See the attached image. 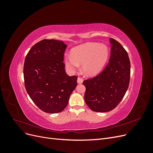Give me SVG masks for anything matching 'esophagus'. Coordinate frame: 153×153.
<instances>
[{
  "instance_id": "34e87169",
  "label": "esophagus",
  "mask_w": 153,
  "mask_h": 153,
  "mask_svg": "<svg viewBox=\"0 0 153 153\" xmlns=\"http://www.w3.org/2000/svg\"><path fill=\"white\" fill-rule=\"evenodd\" d=\"M83 81H84V80H83L82 78H80V77H78V79H77V83H78V84H82Z\"/></svg>"
}]
</instances>
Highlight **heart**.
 I'll return each instance as SVG.
<instances>
[{
    "label": "heart",
    "mask_w": 153,
    "mask_h": 153,
    "mask_svg": "<svg viewBox=\"0 0 153 153\" xmlns=\"http://www.w3.org/2000/svg\"><path fill=\"white\" fill-rule=\"evenodd\" d=\"M109 55L107 46L89 42L74 48L71 55H66L64 62L70 71H75L82 64V71L86 76H92L104 68Z\"/></svg>",
    "instance_id": "1"
}]
</instances>
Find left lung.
Here are the masks:
<instances>
[{
	"instance_id": "1",
	"label": "left lung",
	"mask_w": 153,
	"mask_h": 153,
	"mask_svg": "<svg viewBox=\"0 0 153 153\" xmlns=\"http://www.w3.org/2000/svg\"><path fill=\"white\" fill-rule=\"evenodd\" d=\"M109 41L112 46L108 64L98 75L83 82L85 103L96 112H109L116 107L126 94L130 78L127 52L116 40Z\"/></svg>"
}]
</instances>
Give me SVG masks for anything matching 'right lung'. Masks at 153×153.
Here are the masks:
<instances>
[{
  "label": "right lung",
  "mask_w": 153,
  "mask_h": 153,
  "mask_svg": "<svg viewBox=\"0 0 153 153\" xmlns=\"http://www.w3.org/2000/svg\"><path fill=\"white\" fill-rule=\"evenodd\" d=\"M67 46L62 41L43 39L35 44L25 57L26 91L45 112H62L77 85V76H68L64 69V53Z\"/></svg>",
  "instance_id": "1"
}]
</instances>
